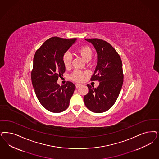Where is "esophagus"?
<instances>
[{
    "label": "esophagus",
    "mask_w": 159,
    "mask_h": 159,
    "mask_svg": "<svg viewBox=\"0 0 159 159\" xmlns=\"http://www.w3.org/2000/svg\"><path fill=\"white\" fill-rule=\"evenodd\" d=\"M75 86H76V88H79V87H80V86H82V84H79V83H77L75 84Z\"/></svg>",
    "instance_id": "34e87169"
}]
</instances>
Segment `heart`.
Returning <instances> with one entry per match:
<instances>
[{
  "label": "heart",
  "instance_id": "heart-1",
  "mask_svg": "<svg viewBox=\"0 0 159 159\" xmlns=\"http://www.w3.org/2000/svg\"><path fill=\"white\" fill-rule=\"evenodd\" d=\"M77 52L82 57L84 60L86 61L90 60L93 56L92 50L90 47L87 46H84L79 48L77 50ZM71 61L72 56L71 53L69 52H66L62 56V61L64 66L66 67H69L71 66ZM84 75L85 72L79 70H75L70 75V77L74 81L81 82L84 78Z\"/></svg>",
  "mask_w": 159,
  "mask_h": 159
}]
</instances>
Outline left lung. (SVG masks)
I'll use <instances>...</instances> for the list:
<instances>
[{
  "mask_svg": "<svg viewBox=\"0 0 159 159\" xmlns=\"http://www.w3.org/2000/svg\"><path fill=\"white\" fill-rule=\"evenodd\" d=\"M93 44L98 54V63L91 80H98L99 85L87 86L89 92L84 102L90 111L100 113L110 109L117 99L123 83L120 57L115 48L99 39H86Z\"/></svg>",
  "mask_w": 159,
  "mask_h": 159,
  "instance_id": "1",
  "label": "left lung"
}]
</instances>
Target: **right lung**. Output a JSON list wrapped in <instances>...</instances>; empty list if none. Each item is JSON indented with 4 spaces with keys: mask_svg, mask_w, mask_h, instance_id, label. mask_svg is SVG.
<instances>
[{
    "mask_svg": "<svg viewBox=\"0 0 159 159\" xmlns=\"http://www.w3.org/2000/svg\"><path fill=\"white\" fill-rule=\"evenodd\" d=\"M76 40V38H51L44 42L34 56L31 73L33 88L40 104L51 112L65 110L75 90V85L71 82L60 86L57 81L65 72L62 56Z\"/></svg>",
    "mask_w": 159,
    "mask_h": 159,
    "instance_id": "obj_1",
    "label": "right lung"
}]
</instances>
